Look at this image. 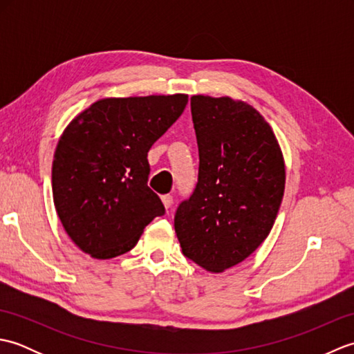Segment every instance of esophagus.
I'll return each mask as SVG.
<instances>
[{"instance_id":"esophagus-1","label":"esophagus","mask_w":354,"mask_h":354,"mask_svg":"<svg viewBox=\"0 0 354 354\" xmlns=\"http://www.w3.org/2000/svg\"><path fill=\"white\" fill-rule=\"evenodd\" d=\"M161 201H162V204H164V207L165 208H170L171 207V204H173V198L170 196V194H164V196H161Z\"/></svg>"}]
</instances>
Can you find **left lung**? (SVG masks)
<instances>
[{
	"label": "left lung",
	"mask_w": 354,
	"mask_h": 354,
	"mask_svg": "<svg viewBox=\"0 0 354 354\" xmlns=\"http://www.w3.org/2000/svg\"><path fill=\"white\" fill-rule=\"evenodd\" d=\"M198 184L175 214L185 257L219 274L242 263L269 236L281 205L286 169L272 127L251 104L193 95Z\"/></svg>",
	"instance_id": "1"
}]
</instances>
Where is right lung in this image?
<instances>
[{"instance_id":"add662e5","label":"right lung","mask_w":354,"mask_h":354,"mask_svg":"<svg viewBox=\"0 0 354 354\" xmlns=\"http://www.w3.org/2000/svg\"><path fill=\"white\" fill-rule=\"evenodd\" d=\"M187 102V94L108 97L65 127L53 158V201L66 234L85 254L106 260L131 251L164 214L147 187V152Z\"/></svg>"}]
</instances>
